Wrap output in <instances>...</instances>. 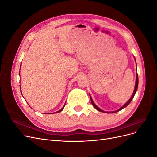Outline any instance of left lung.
Here are the masks:
<instances>
[{
  "label": "left lung",
  "mask_w": 157,
  "mask_h": 157,
  "mask_svg": "<svg viewBox=\"0 0 157 157\" xmlns=\"http://www.w3.org/2000/svg\"><path fill=\"white\" fill-rule=\"evenodd\" d=\"M137 87H138V75H137V73H136V85H135V88H134V93H133V94H132V97L130 98V99L129 100H128L124 105L123 106H122L120 109H118V110H117V111H112V112H106V111H103V110H101V109H99L96 104H95L94 103V101H93V100H92V98H91V96H90V99H91V102H92V105L94 107V108L95 109H96L98 111H101V112H103V113H117V112H118V111H121V110H122V109H124V108H125L126 106H128V105H129L130 104V103L131 102V101H132V99H133V98L134 97V95H135V94H136V91H137Z\"/></svg>",
  "instance_id": "1"
}]
</instances>
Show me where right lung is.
I'll return each instance as SVG.
<instances>
[{"instance_id": "add662e5", "label": "right lung", "mask_w": 157, "mask_h": 157, "mask_svg": "<svg viewBox=\"0 0 157 157\" xmlns=\"http://www.w3.org/2000/svg\"><path fill=\"white\" fill-rule=\"evenodd\" d=\"M64 107H65V105H64ZM64 107H63V108H62V109H60V110H59V111H57V112H56V113H59V112H61V111H62V110H63V108H64Z\"/></svg>"}]
</instances>
